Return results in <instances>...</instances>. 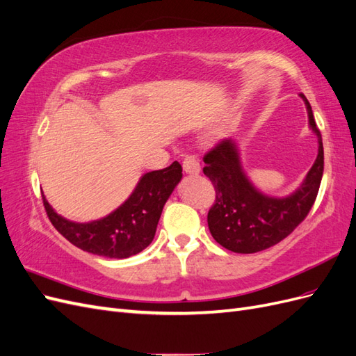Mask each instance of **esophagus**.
<instances>
[{
  "label": "esophagus",
  "instance_id": "esophagus-1",
  "mask_svg": "<svg viewBox=\"0 0 356 356\" xmlns=\"http://www.w3.org/2000/svg\"><path fill=\"white\" fill-rule=\"evenodd\" d=\"M182 169L188 175H197L200 172V165L195 156H186L184 161H182Z\"/></svg>",
  "mask_w": 356,
  "mask_h": 356
}]
</instances>
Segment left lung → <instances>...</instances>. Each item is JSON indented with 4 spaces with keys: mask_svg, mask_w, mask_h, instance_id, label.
Segmentation results:
<instances>
[{
    "mask_svg": "<svg viewBox=\"0 0 356 356\" xmlns=\"http://www.w3.org/2000/svg\"><path fill=\"white\" fill-rule=\"evenodd\" d=\"M300 96L319 147L314 166L293 195L272 197L257 190L245 174L233 139H222L203 157V174L215 187V203L208 212L209 232L225 250L238 254L267 250L293 233L314 207L324 172V147L312 106L303 93Z\"/></svg>",
    "mask_w": 356,
    "mask_h": 356,
    "instance_id": "8db88e82",
    "label": "left lung"
}]
</instances>
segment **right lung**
<instances>
[{
	"label": "right lung",
	"mask_w": 356,
	"mask_h": 356,
	"mask_svg": "<svg viewBox=\"0 0 356 356\" xmlns=\"http://www.w3.org/2000/svg\"><path fill=\"white\" fill-rule=\"evenodd\" d=\"M182 178L178 161L143 175L134 193L114 212L90 222H74L42 203L55 229L80 250L106 258H127L153 242L161 211Z\"/></svg>",
	"instance_id": "obj_1"
}]
</instances>
